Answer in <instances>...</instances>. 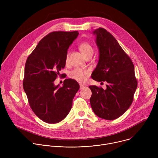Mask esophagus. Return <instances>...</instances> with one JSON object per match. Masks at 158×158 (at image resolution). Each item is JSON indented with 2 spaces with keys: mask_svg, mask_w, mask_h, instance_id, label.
<instances>
[{
  "mask_svg": "<svg viewBox=\"0 0 158 158\" xmlns=\"http://www.w3.org/2000/svg\"><path fill=\"white\" fill-rule=\"evenodd\" d=\"M85 86L84 85H82V84H80V89H82L84 88H85Z\"/></svg>",
  "mask_w": 158,
  "mask_h": 158,
  "instance_id": "34e87169",
  "label": "esophagus"
}]
</instances>
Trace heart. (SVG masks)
Masks as SVG:
<instances>
[{
  "label": "heart",
  "mask_w": 158,
  "mask_h": 158,
  "mask_svg": "<svg viewBox=\"0 0 158 158\" xmlns=\"http://www.w3.org/2000/svg\"><path fill=\"white\" fill-rule=\"evenodd\" d=\"M79 48L82 53L86 57L90 54H93L94 52V49L93 46L89 42H84L80 44L79 46ZM69 60V55L68 54L66 56L65 61L68 62ZM89 71L87 70H83L79 67L75 68L72 71L70 72L69 76L71 79L75 80L77 82H82L85 80L86 77L89 75Z\"/></svg>",
  "instance_id": "heart-1"
}]
</instances>
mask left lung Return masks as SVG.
<instances>
[{
	"label": "left lung",
	"mask_w": 158,
	"mask_h": 158,
	"mask_svg": "<svg viewBox=\"0 0 158 158\" xmlns=\"http://www.w3.org/2000/svg\"><path fill=\"white\" fill-rule=\"evenodd\" d=\"M99 49V61L91 77L98 82L106 81V89L90 85V103L96 115L114 120L128 109L136 91L138 81L134 64L117 40L105 29L93 31Z\"/></svg>",
	"instance_id": "1"
}]
</instances>
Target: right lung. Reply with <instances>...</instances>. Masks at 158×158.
<instances>
[{
  "mask_svg": "<svg viewBox=\"0 0 158 158\" xmlns=\"http://www.w3.org/2000/svg\"><path fill=\"white\" fill-rule=\"evenodd\" d=\"M78 34L77 31L49 33L39 41L26 60L24 90L32 110L44 122L57 123L72 108L79 84L65 79L59 87L54 85V81L64 68L67 49Z\"/></svg>",
  "mask_w": 158,
  "mask_h": 158,
  "instance_id": "1",
  "label": "right lung"
}]
</instances>
